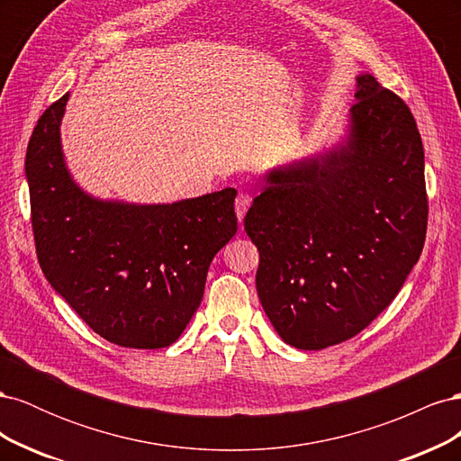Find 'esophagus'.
Here are the masks:
<instances>
[{"mask_svg": "<svg viewBox=\"0 0 461 461\" xmlns=\"http://www.w3.org/2000/svg\"><path fill=\"white\" fill-rule=\"evenodd\" d=\"M249 203H252V198H249L246 192H240L239 196H236V202H234V212H236V217H239V221H240V222L244 221V215H246V212H248Z\"/></svg>", "mask_w": 461, "mask_h": 461, "instance_id": "34e87169", "label": "esophagus"}]
</instances>
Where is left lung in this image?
Listing matches in <instances>:
<instances>
[{
	"label": "left lung",
	"mask_w": 461,
	"mask_h": 461,
	"mask_svg": "<svg viewBox=\"0 0 461 461\" xmlns=\"http://www.w3.org/2000/svg\"><path fill=\"white\" fill-rule=\"evenodd\" d=\"M356 100L340 140L265 173L244 219L259 249V302L300 350L364 330L425 244V153L411 111L367 73L356 77Z\"/></svg>",
	"instance_id": "left-lung-1"
}]
</instances>
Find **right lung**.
Listing matches in <instances>:
<instances>
[{
	"label": "right lung",
	"mask_w": 461,
	"mask_h": 461,
	"mask_svg": "<svg viewBox=\"0 0 461 461\" xmlns=\"http://www.w3.org/2000/svg\"><path fill=\"white\" fill-rule=\"evenodd\" d=\"M68 92L38 119L26 148L32 230L53 290L105 340L171 346L203 298L209 263L236 234V190L173 203H129L82 190L65 163Z\"/></svg>",
	"instance_id": "right-lung-1"
}]
</instances>
